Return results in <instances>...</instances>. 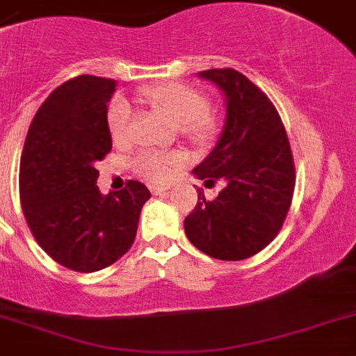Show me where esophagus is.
I'll use <instances>...</instances> for the list:
<instances>
[{
    "label": "esophagus",
    "mask_w": 356,
    "mask_h": 356,
    "mask_svg": "<svg viewBox=\"0 0 356 356\" xmlns=\"http://www.w3.org/2000/svg\"><path fill=\"white\" fill-rule=\"evenodd\" d=\"M150 191L154 195H162L169 191V187H150Z\"/></svg>",
    "instance_id": "esophagus-1"
}]
</instances>
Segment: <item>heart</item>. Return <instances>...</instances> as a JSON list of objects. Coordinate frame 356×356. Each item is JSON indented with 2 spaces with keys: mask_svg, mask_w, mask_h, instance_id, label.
Returning a JSON list of instances; mask_svg holds the SVG:
<instances>
[{
  "mask_svg": "<svg viewBox=\"0 0 356 356\" xmlns=\"http://www.w3.org/2000/svg\"><path fill=\"white\" fill-rule=\"evenodd\" d=\"M141 96L154 104L157 110L168 115L180 131L181 136L192 143L202 145L213 138L216 131V120L208 110V97L194 87L184 83H165V86L145 87ZM133 108L124 97H113L108 106L106 125L113 143L122 145L129 140ZM187 155L180 150L175 152H143L134 161V169L145 180L152 184H165L175 172L184 168Z\"/></svg>",
  "mask_w": 356,
  "mask_h": 356,
  "instance_id": "b5f03b06",
  "label": "heart"
}]
</instances>
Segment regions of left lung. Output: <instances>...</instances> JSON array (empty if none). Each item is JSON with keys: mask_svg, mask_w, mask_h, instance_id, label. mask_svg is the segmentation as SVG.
I'll return each instance as SVG.
<instances>
[{"mask_svg": "<svg viewBox=\"0 0 356 356\" xmlns=\"http://www.w3.org/2000/svg\"><path fill=\"white\" fill-rule=\"evenodd\" d=\"M225 99V124L208 157L194 168L204 184L222 188L185 218L188 241L218 260H243L266 248L282 229L296 187L292 150L282 118L269 97L236 70H206Z\"/></svg>", "mask_w": 356, "mask_h": 356, "instance_id": "8db88e82", "label": "left lung"}]
</instances>
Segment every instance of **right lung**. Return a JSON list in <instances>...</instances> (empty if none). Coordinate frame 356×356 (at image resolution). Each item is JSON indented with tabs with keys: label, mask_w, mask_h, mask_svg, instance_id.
I'll list each match as a JSON object with an SVG mask.
<instances>
[{
	"label": "right lung",
	"mask_w": 356,
	"mask_h": 356,
	"mask_svg": "<svg viewBox=\"0 0 356 356\" xmlns=\"http://www.w3.org/2000/svg\"><path fill=\"white\" fill-rule=\"evenodd\" d=\"M115 80L82 74L57 87L29 125L20 159V202L38 245L60 266L94 273L133 246L150 199L141 181L103 195L96 162L111 150L108 101Z\"/></svg>",
	"instance_id": "right-lung-1"
}]
</instances>
